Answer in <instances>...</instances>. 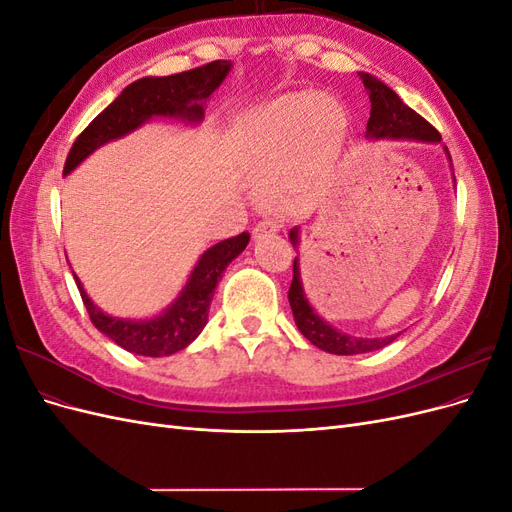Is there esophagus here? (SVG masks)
Returning a JSON list of instances; mask_svg holds the SVG:
<instances>
[{"mask_svg": "<svg viewBox=\"0 0 512 512\" xmlns=\"http://www.w3.org/2000/svg\"><path fill=\"white\" fill-rule=\"evenodd\" d=\"M277 230H280V224L273 222V220H267V222L256 224L254 230H252V235H254V239H262V237H267V235H275Z\"/></svg>", "mask_w": 512, "mask_h": 512, "instance_id": "obj_1", "label": "esophagus"}]
</instances>
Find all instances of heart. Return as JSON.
<instances>
[{"label": "heart", "instance_id": "heart-1", "mask_svg": "<svg viewBox=\"0 0 512 512\" xmlns=\"http://www.w3.org/2000/svg\"><path fill=\"white\" fill-rule=\"evenodd\" d=\"M344 136L346 113L333 96L286 94L232 123L230 149L262 200L288 211L327 179Z\"/></svg>", "mask_w": 512, "mask_h": 512}]
</instances>
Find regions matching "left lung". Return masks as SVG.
Returning a JSON list of instances; mask_svg holds the SVG:
<instances>
[{
	"instance_id": "1",
	"label": "left lung",
	"mask_w": 512,
	"mask_h": 512,
	"mask_svg": "<svg viewBox=\"0 0 512 512\" xmlns=\"http://www.w3.org/2000/svg\"><path fill=\"white\" fill-rule=\"evenodd\" d=\"M361 81L369 94L371 102V113L367 121V132L365 138L369 141H382V138H391V141H418V143H442V136L438 130L427 123L421 115L414 113L410 106L401 102V98L395 91L384 85L376 76L367 72H359ZM448 162H451V153L442 145ZM453 168V164H451ZM455 181V175H453ZM288 239L292 247H299V226H294L288 232ZM288 301L294 322H297V329L312 342L316 348L331 352V354H363V352H374L401 335H386V337H354L344 331L335 329L333 324L324 320L314 305L309 303L303 282H301V267H299V256L294 258L292 265V284L288 290Z\"/></svg>"
}]
</instances>
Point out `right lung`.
<instances>
[{
    "mask_svg": "<svg viewBox=\"0 0 512 512\" xmlns=\"http://www.w3.org/2000/svg\"><path fill=\"white\" fill-rule=\"evenodd\" d=\"M230 68V61L220 59L188 72L145 76V79L134 81L76 138L68 153L64 177L102 145L132 134L156 117L198 126L205 119L207 100L224 83ZM247 243H250V235L241 232V235L224 239L205 250L196 260L177 299L166 305L158 316L151 318H119L106 314L89 299L79 277L74 275V280L79 286L87 314L100 333L132 354L168 356L190 346L205 329L215 286H218L230 262L245 250Z\"/></svg>",
    "mask_w": 512,
    "mask_h": 512,
    "instance_id": "add662e5",
    "label": "right lung"
}]
</instances>
